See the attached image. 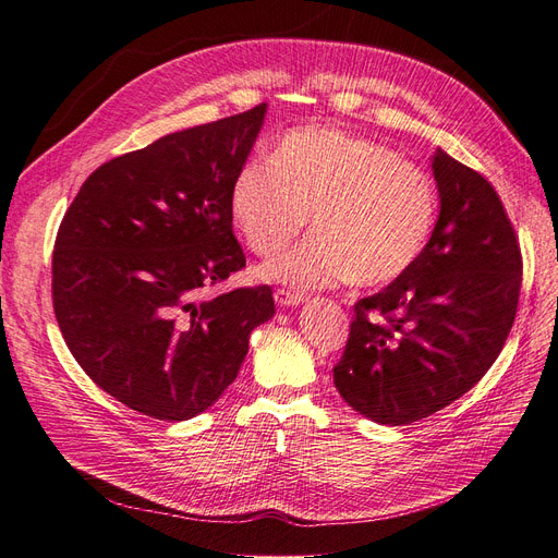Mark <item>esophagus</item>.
<instances>
[{
	"label": "esophagus",
	"mask_w": 558,
	"mask_h": 558,
	"mask_svg": "<svg viewBox=\"0 0 558 558\" xmlns=\"http://www.w3.org/2000/svg\"><path fill=\"white\" fill-rule=\"evenodd\" d=\"M275 302L279 307H300L302 302H305V295L302 293H295V291H286V289H279L275 293Z\"/></svg>",
	"instance_id": "1"
}]
</instances>
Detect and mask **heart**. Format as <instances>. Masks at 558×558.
<instances>
[{"mask_svg": "<svg viewBox=\"0 0 558 558\" xmlns=\"http://www.w3.org/2000/svg\"><path fill=\"white\" fill-rule=\"evenodd\" d=\"M234 223L267 256L310 223L314 234L279 253L263 277L298 291L402 277L424 253L437 216L430 177L393 148L332 128L283 134L272 160H251L230 191Z\"/></svg>", "mask_w": 558, "mask_h": 558, "instance_id": "1", "label": "heart"}]
</instances>
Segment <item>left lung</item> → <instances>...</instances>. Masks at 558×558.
Returning <instances> with one entry per match:
<instances>
[{
    "mask_svg": "<svg viewBox=\"0 0 558 558\" xmlns=\"http://www.w3.org/2000/svg\"><path fill=\"white\" fill-rule=\"evenodd\" d=\"M440 214L421 258L356 305L335 386L351 410L402 426L440 412L494 365L514 324L521 253L494 185L442 148Z\"/></svg>",
    "mask_w": 558,
    "mask_h": 558,
    "instance_id": "1",
    "label": "left lung"
}]
</instances>
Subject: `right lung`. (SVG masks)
I'll return each instance as SVG.
<instances>
[{
  "mask_svg": "<svg viewBox=\"0 0 558 558\" xmlns=\"http://www.w3.org/2000/svg\"><path fill=\"white\" fill-rule=\"evenodd\" d=\"M267 105L165 134L86 179L53 251V310L72 356L130 410L185 421L238 377L269 286L202 298L246 265L232 181Z\"/></svg>",
  "mask_w": 558,
  "mask_h": 558,
  "instance_id": "right-lung-1",
  "label": "right lung"
}]
</instances>
